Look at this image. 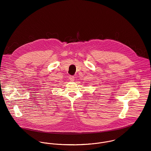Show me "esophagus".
<instances>
[{"instance_id": "obj_1", "label": "esophagus", "mask_w": 151, "mask_h": 151, "mask_svg": "<svg viewBox=\"0 0 151 151\" xmlns=\"http://www.w3.org/2000/svg\"><path fill=\"white\" fill-rule=\"evenodd\" d=\"M69 79L71 81H74V76H70L69 77Z\"/></svg>"}]
</instances>
